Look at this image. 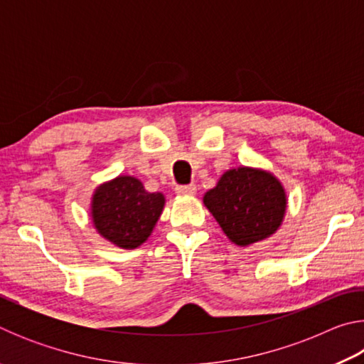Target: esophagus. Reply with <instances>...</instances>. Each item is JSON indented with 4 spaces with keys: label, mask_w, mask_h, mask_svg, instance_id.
Instances as JSON below:
<instances>
[{
    "label": "esophagus",
    "mask_w": 364,
    "mask_h": 364,
    "mask_svg": "<svg viewBox=\"0 0 364 364\" xmlns=\"http://www.w3.org/2000/svg\"><path fill=\"white\" fill-rule=\"evenodd\" d=\"M196 191H197V188L194 186V184H186V186H176L175 188V193L178 196H194Z\"/></svg>",
    "instance_id": "34e87169"
}]
</instances>
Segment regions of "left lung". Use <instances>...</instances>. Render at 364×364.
I'll return each mask as SVG.
<instances>
[{"label": "left lung", "instance_id": "left-lung-1", "mask_svg": "<svg viewBox=\"0 0 364 364\" xmlns=\"http://www.w3.org/2000/svg\"><path fill=\"white\" fill-rule=\"evenodd\" d=\"M204 205L231 242L247 247L279 230L287 210L284 186L262 168L237 167L225 171Z\"/></svg>", "mask_w": 364, "mask_h": 364}]
</instances>
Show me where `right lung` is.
Masks as SVG:
<instances>
[{
	"mask_svg": "<svg viewBox=\"0 0 364 364\" xmlns=\"http://www.w3.org/2000/svg\"><path fill=\"white\" fill-rule=\"evenodd\" d=\"M164 205L162 193H147L138 178L119 175L95 189L91 220L106 241L132 250L147 241Z\"/></svg>",
	"mask_w": 364,
	"mask_h": 364,
	"instance_id": "right-lung-1",
	"label": "right lung"
}]
</instances>
